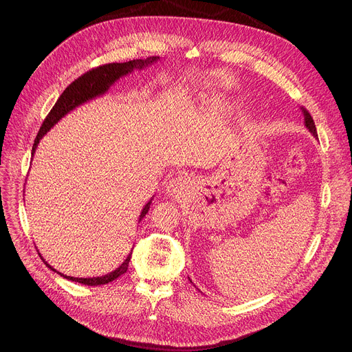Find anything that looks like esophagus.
Instances as JSON below:
<instances>
[{
    "label": "esophagus",
    "instance_id": "1",
    "mask_svg": "<svg viewBox=\"0 0 352 352\" xmlns=\"http://www.w3.org/2000/svg\"><path fill=\"white\" fill-rule=\"evenodd\" d=\"M189 186H190V178L186 175H179L170 181L166 190H167L168 196L179 199L181 196H184V193L188 190Z\"/></svg>",
    "mask_w": 352,
    "mask_h": 352
}]
</instances>
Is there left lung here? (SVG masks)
<instances>
[{
    "instance_id": "obj_1",
    "label": "left lung",
    "mask_w": 352,
    "mask_h": 352,
    "mask_svg": "<svg viewBox=\"0 0 352 352\" xmlns=\"http://www.w3.org/2000/svg\"><path fill=\"white\" fill-rule=\"evenodd\" d=\"M300 111H302V114H304V122H305V126L308 128V131L315 136V138H318V132H316V126H315V122H314V118L311 117V114H309V111L307 110V109H304V107H300ZM189 278V277H188ZM190 281V280H189ZM192 283V281H190Z\"/></svg>"
}]
</instances>
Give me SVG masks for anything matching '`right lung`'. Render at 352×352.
I'll return each instance as SVG.
<instances>
[{"label": "right lung", "mask_w": 352, "mask_h": 352, "mask_svg": "<svg viewBox=\"0 0 352 352\" xmlns=\"http://www.w3.org/2000/svg\"><path fill=\"white\" fill-rule=\"evenodd\" d=\"M160 57H148L146 60H132L128 63H113V64H106L102 67H97L90 69L89 72L83 74L82 76H79L78 79H75L60 96V98L57 100V103L54 104V107L52 109V111L48 113V116L45 117V120L43 121V125L34 139L33 147H32V157L34 156V152L37 148L38 142L41 140V138L52 129L63 117H65L68 113H71L72 110H75L76 107H79L80 104H85L86 102H90V100L103 96L104 93L109 91V89L122 76H126L128 74H131L135 69H143L148 65H152L153 63L159 61ZM153 197L148 200V202L144 205V208L142 209V213L139 216V221H142V219L146 216V213L150 209V205H152ZM40 255V254H38ZM131 255L132 252L126 256V259L122 262V265L120 267H117L114 272L100 276V277H89V278H79V277H71V276H64L63 273H58L56 269H53L50 266L43 258L41 261L54 272H57L58 274H61L64 278H68L71 281L75 283H80L85 285H103V284H109L111 281H114L116 278H118L120 276H122L124 273H126L128 266H129V261H131Z\"/></svg>", "instance_id": "1"}]
</instances>
